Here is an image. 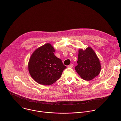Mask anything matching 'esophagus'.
Returning <instances> with one entry per match:
<instances>
[{
  "label": "esophagus",
  "mask_w": 121,
  "mask_h": 121,
  "mask_svg": "<svg viewBox=\"0 0 121 121\" xmlns=\"http://www.w3.org/2000/svg\"><path fill=\"white\" fill-rule=\"evenodd\" d=\"M73 66V64H70V65H69L68 66V67H69V68H72Z\"/></svg>",
  "instance_id": "34e87169"
}]
</instances>
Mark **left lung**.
Segmentation results:
<instances>
[{
	"mask_svg": "<svg viewBox=\"0 0 121 121\" xmlns=\"http://www.w3.org/2000/svg\"><path fill=\"white\" fill-rule=\"evenodd\" d=\"M78 65L75 69L81 77L91 81L97 76L101 71L99 60L92 48L90 47L85 50L80 49L78 56Z\"/></svg>",
	"mask_w": 121,
	"mask_h": 121,
	"instance_id": "left-lung-1",
	"label": "left lung"
}]
</instances>
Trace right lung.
<instances>
[{
  "label": "right lung",
  "mask_w": 121,
  "mask_h": 121,
  "mask_svg": "<svg viewBox=\"0 0 121 121\" xmlns=\"http://www.w3.org/2000/svg\"><path fill=\"white\" fill-rule=\"evenodd\" d=\"M55 50L49 43L37 48L31 55L28 69L31 77L38 83L50 85L61 77L66 68L54 55Z\"/></svg>",
  "instance_id": "obj_1"
}]
</instances>
